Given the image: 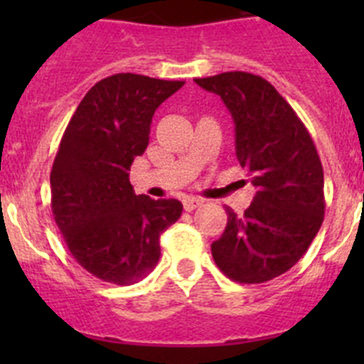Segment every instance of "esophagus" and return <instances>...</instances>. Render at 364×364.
<instances>
[{
    "mask_svg": "<svg viewBox=\"0 0 364 364\" xmlns=\"http://www.w3.org/2000/svg\"><path fill=\"white\" fill-rule=\"evenodd\" d=\"M182 202H184V210H186V211H193V210H197L198 205L202 204V200H200V198H195V197H186L184 200H182Z\"/></svg>",
    "mask_w": 364,
    "mask_h": 364,
    "instance_id": "obj_1",
    "label": "esophagus"
}]
</instances>
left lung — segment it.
Here are the masks:
<instances>
[{"mask_svg": "<svg viewBox=\"0 0 364 364\" xmlns=\"http://www.w3.org/2000/svg\"><path fill=\"white\" fill-rule=\"evenodd\" d=\"M195 82L226 104L235 149L257 193L228 224L211 253L240 284L272 281L306 253L324 218V173L310 133L277 89L257 74L233 70Z\"/></svg>", "mask_w": 364, "mask_h": 364, "instance_id": "8db88e82", "label": "left lung"}]
</instances>
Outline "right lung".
<instances>
[{
	"mask_svg": "<svg viewBox=\"0 0 364 364\" xmlns=\"http://www.w3.org/2000/svg\"><path fill=\"white\" fill-rule=\"evenodd\" d=\"M182 85L112 74L89 89L63 133L50 208L70 255L100 281L127 286L146 277L160 259V235L182 215L178 200L134 195L129 182L154 111Z\"/></svg>",
	"mask_w": 364,
	"mask_h": 364,
	"instance_id": "right-lung-1",
	"label": "right lung"
}]
</instances>
